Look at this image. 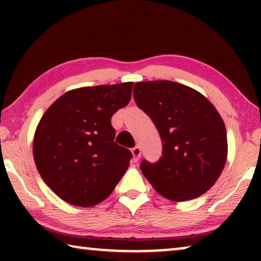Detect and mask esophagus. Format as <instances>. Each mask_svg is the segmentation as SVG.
Returning a JSON list of instances; mask_svg holds the SVG:
<instances>
[{
    "label": "esophagus",
    "mask_w": 261,
    "mask_h": 261,
    "mask_svg": "<svg viewBox=\"0 0 261 261\" xmlns=\"http://www.w3.org/2000/svg\"><path fill=\"white\" fill-rule=\"evenodd\" d=\"M132 153H133V156H134V160L137 162L140 158L141 155V148L139 147V146H135V147L132 148Z\"/></svg>",
    "instance_id": "1"
}]
</instances>
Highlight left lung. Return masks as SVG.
I'll return each instance as SVG.
<instances>
[{
    "mask_svg": "<svg viewBox=\"0 0 261 261\" xmlns=\"http://www.w3.org/2000/svg\"><path fill=\"white\" fill-rule=\"evenodd\" d=\"M134 89L135 103L151 117L163 142L158 162H141L142 174L171 201L203 195L227 160V132L219 112L198 91L176 82H140Z\"/></svg>",
    "mask_w": 261,
    "mask_h": 261,
    "instance_id": "1",
    "label": "left lung"
}]
</instances>
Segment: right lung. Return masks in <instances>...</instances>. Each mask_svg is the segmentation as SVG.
Listing matches in <instances>:
<instances>
[{
	"label": "right lung",
	"instance_id": "right-lung-1",
	"mask_svg": "<svg viewBox=\"0 0 261 261\" xmlns=\"http://www.w3.org/2000/svg\"><path fill=\"white\" fill-rule=\"evenodd\" d=\"M133 83L67 91L42 115L33 155L47 187L77 206L98 204L129 166L132 152L114 141L112 116L130 101Z\"/></svg>",
	"mask_w": 261,
	"mask_h": 261
}]
</instances>
